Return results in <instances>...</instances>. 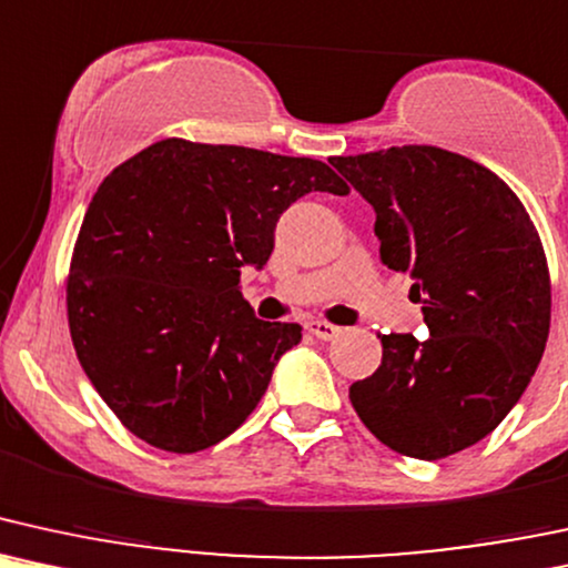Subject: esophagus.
<instances>
[{
    "instance_id": "esophagus-1",
    "label": "esophagus",
    "mask_w": 568,
    "mask_h": 568,
    "mask_svg": "<svg viewBox=\"0 0 568 568\" xmlns=\"http://www.w3.org/2000/svg\"><path fill=\"white\" fill-rule=\"evenodd\" d=\"M305 329H308L311 335L318 339H335L339 335V326L329 324V322H308L305 324Z\"/></svg>"
}]
</instances>
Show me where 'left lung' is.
<instances>
[{"mask_svg": "<svg viewBox=\"0 0 568 568\" xmlns=\"http://www.w3.org/2000/svg\"><path fill=\"white\" fill-rule=\"evenodd\" d=\"M375 206L379 257L409 273L430 335H377L383 362L351 385L356 415L404 457L444 459L503 423L550 332V271L521 199L436 145L329 159Z\"/></svg>", "mask_w": 568, "mask_h": 568, "instance_id": "1", "label": "left lung"}]
</instances>
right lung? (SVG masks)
<instances>
[{
  "label": "right lung",
  "instance_id": "1",
  "mask_svg": "<svg viewBox=\"0 0 568 568\" xmlns=\"http://www.w3.org/2000/svg\"><path fill=\"white\" fill-rule=\"evenodd\" d=\"M311 191L348 196L308 156L166 138L92 196L65 278L84 375L132 436L193 455L252 415L300 324L260 322L239 268H263L276 220Z\"/></svg>",
  "mask_w": 568,
  "mask_h": 568
}]
</instances>
